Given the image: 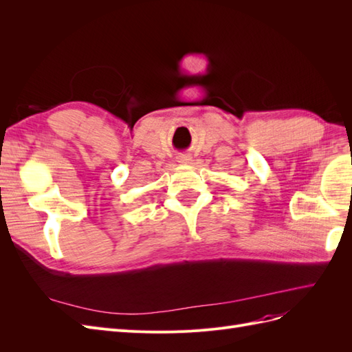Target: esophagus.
Wrapping results in <instances>:
<instances>
[{
	"mask_svg": "<svg viewBox=\"0 0 352 352\" xmlns=\"http://www.w3.org/2000/svg\"><path fill=\"white\" fill-rule=\"evenodd\" d=\"M190 162H192V157H190L189 154L177 155V163H180V164H189Z\"/></svg>",
	"mask_w": 352,
	"mask_h": 352,
	"instance_id": "obj_1",
	"label": "esophagus"
}]
</instances>
